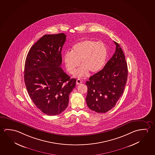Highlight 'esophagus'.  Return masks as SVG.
<instances>
[{
	"instance_id": "obj_1",
	"label": "esophagus",
	"mask_w": 155,
	"mask_h": 155,
	"mask_svg": "<svg viewBox=\"0 0 155 155\" xmlns=\"http://www.w3.org/2000/svg\"><path fill=\"white\" fill-rule=\"evenodd\" d=\"M81 83H82V81H81V79H77L76 83L77 85L81 84Z\"/></svg>"
}]
</instances>
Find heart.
Returning <instances> with one entry per match:
<instances>
[{"mask_svg":"<svg viewBox=\"0 0 155 155\" xmlns=\"http://www.w3.org/2000/svg\"><path fill=\"white\" fill-rule=\"evenodd\" d=\"M107 56V47L103 43L85 39L75 44L71 51H67L64 56L67 71L71 74L76 72L79 65L82 66L76 74L77 77L86 76L89 71L96 73L104 66Z\"/></svg>","mask_w":155,"mask_h":155,"instance_id":"b5f03b06","label":"heart"}]
</instances>
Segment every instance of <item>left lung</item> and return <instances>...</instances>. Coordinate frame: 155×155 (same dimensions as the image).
<instances>
[{
	"label": "left lung",
	"instance_id": "8db88e82",
	"mask_svg": "<svg viewBox=\"0 0 155 155\" xmlns=\"http://www.w3.org/2000/svg\"><path fill=\"white\" fill-rule=\"evenodd\" d=\"M111 58L103 69L90 77L86 82V104L98 113H105L114 107L124 92L127 78L125 57L118 44Z\"/></svg>",
	"mask_w": 155,
	"mask_h": 155
}]
</instances>
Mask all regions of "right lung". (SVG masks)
<instances>
[{
  "mask_svg": "<svg viewBox=\"0 0 155 155\" xmlns=\"http://www.w3.org/2000/svg\"><path fill=\"white\" fill-rule=\"evenodd\" d=\"M66 37L63 33L44 35L31 48L26 58L24 77L28 95L37 107L48 116L66 109L76 86V79L70 78L61 66Z\"/></svg>",
  "mask_w": 155,
  "mask_h": 155,
  "instance_id": "obj_1",
  "label": "right lung"
}]
</instances>
